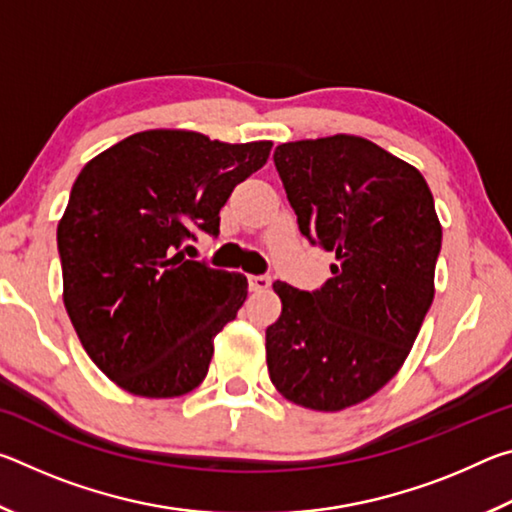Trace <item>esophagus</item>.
I'll return each instance as SVG.
<instances>
[{"label":"esophagus","instance_id":"34e87169","mask_svg":"<svg viewBox=\"0 0 512 512\" xmlns=\"http://www.w3.org/2000/svg\"><path fill=\"white\" fill-rule=\"evenodd\" d=\"M271 287V275H248V289L250 291H266Z\"/></svg>","mask_w":512,"mask_h":512}]
</instances>
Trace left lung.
<instances>
[{"mask_svg": "<svg viewBox=\"0 0 512 512\" xmlns=\"http://www.w3.org/2000/svg\"><path fill=\"white\" fill-rule=\"evenodd\" d=\"M275 169L311 246L336 255L320 289H273L268 375L289 402L341 411L375 395L409 357L433 300L443 244L422 173L363 137L280 144Z\"/></svg>", "mask_w": 512, "mask_h": 512, "instance_id": "1", "label": "left lung"}]
</instances>
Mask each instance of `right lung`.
Instances as JSON below:
<instances>
[{"label":"right lung","instance_id":"obj_1","mask_svg":"<svg viewBox=\"0 0 512 512\" xmlns=\"http://www.w3.org/2000/svg\"><path fill=\"white\" fill-rule=\"evenodd\" d=\"M271 142L223 144L144 131L85 164L58 223L65 309L90 359L128 393L178 397L201 384L214 336L248 296L241 273L185 259L219 235L232 189Z\"/></svg>","mask_w":512,"mask_h":512}]
</instances>
